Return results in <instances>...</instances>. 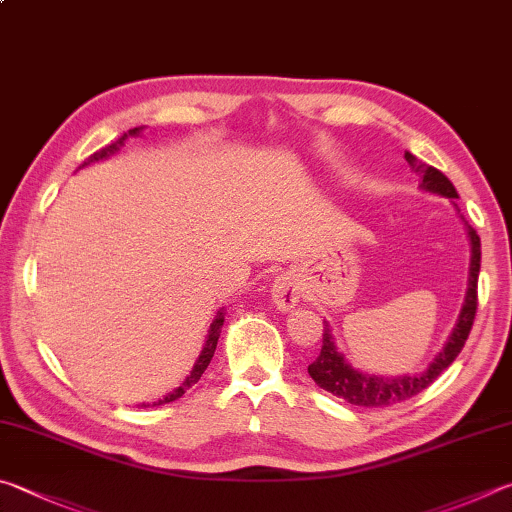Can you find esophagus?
Returning <instances> with one entry per match:
<instances>
[{"label": "esophagus", "mask_w": 512, "mask_h": 512, "mask_svg": "<svg viewBox=\"0 0 512 512\" xmlns=\"http://www.w3.org/2000/svg\"><path fill=\"white\" fill-rule=\"evenodd\" d=\"M270 292H272L274 306L279 308V310H283V312L292 310V308L299 303V299H301L299 283H297V279H294V276L288 274V272L274 276V281H272V285H270Z\"/></svg>", "instance_id": "1"}]
</instances>
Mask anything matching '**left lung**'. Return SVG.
I'll return each mask as SVG.
<instances>
[{"mask_svg":"<svg viewBox=\"0 0 512 512\" xmlns=\"http://www.w3.org/2000/svg\"><path fill=\"white\" fill-rule=\"evenodd\" d=\"M405 159L409 168L420 177V188L427 193H436L441 197H447L456 209V193L454 184L447 179L441 170L434 166H427L423 161H418L411 152H405ZM459 211V209H456ZM463 220L465 233L470 240V270H468V290H465V299L459 317L452 333L447 335V342L443 344L441 351L434 355V360L429 362L420 373H405V375H375L369 371H360L346 360V355L339 351L333 328L328 321H324V344H321V353L315 362L308 366L310 378L315 380L321 389H326L333 396L342 398L351 405L357 407H389L393 402L409 400L416 393L425 391L438 375H441L447 366H450L456 357H459L461 348L465 346L472 330L474 315H477V281L481 270V240L477 236L468 220L459 215Z\"/></svg>","mask_w":512,"mask_h":512,"instance_id":"left-lung-1","label":"left lung"}]
</instances>
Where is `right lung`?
<instances>
[{"instance_id":"add662e5","label":"right lung","mask_w":512,"mask_h":512,"mask_svg":"<svg viewBox=\"0 0 512 512\" xmlns=\"http://www.w3.org/2000/svg\"><path fill=\"white\" fill-rule=\"evenodd\" d=\"M141 132H143V125H141V128L128 130V132L123 134V137H119L114 143H110V146H105L103 150H98V152H94L92 157L85 159L83 164L78 166V170L92 166V164H96V161H105V159H110V157H114V155H119V152H121L123 146H125V141H128L130 137H139ZM224 315H227V310H224V308H220L218 312H215L213 324H211V328H209V333H206V337H204L202 351H200V355H197V360H195V364H193L191 373L186 375V378L182 380V384H179V387H175L173 391H168L164 398H159V400H155V402H139L137 407H141V409H143V407H157V405H166V402H173V400H177V398H182L184 393H186L188 389H191L197 380L202 378V373L206 371V366H209L211 360H213L215 346H218L220 330H222V324H224Z\"/></svg>"}]
</instances>
